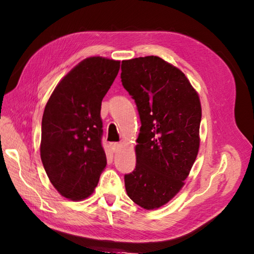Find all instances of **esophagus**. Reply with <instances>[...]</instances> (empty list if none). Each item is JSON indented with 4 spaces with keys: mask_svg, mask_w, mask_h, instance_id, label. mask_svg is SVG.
Listing matches in <instances>:
<instances>
[{
    "mask_svg": "<svg viewBox=\"0 0 254 254\" xmlns=\"http://www.w3.org/2000/svg\"><path fill=\"white\" fill-rule=\"evenodd\" d=\"M110 147H112L113 152H117L120 149L121 145L119 144V142H112V144H110Z\"/></svg>",
    "mask_w": 254,
    "mask_h": 254,
    "instance_id": "esophagus-1",
    "label": "esophagus"
}]
</instances>
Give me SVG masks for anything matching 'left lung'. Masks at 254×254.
Wrapping results in <instances>:
<instances>
[{
    "label": "left lung",
    "instance_id": "obj_1",
    "mask_svg": "<svg viewBox=\"0 0 254 254\" xmlns=\"http://www.w3.org/2000/svg\"><path fill=\"white\" fill-rule=\"evenodd\" d=\"M121 81L141 123L126 190L135 204L155 209L180 191L197 157L199 97L183 71L155 56L122 61Z\"/></svg>",
    "mask_w": 254,
    "mask_h": 254
}]
</instances>
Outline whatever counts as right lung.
<instances>
[{"instance_id": "1", "label": "right lung", "mask_w": 254, "mask_h": 254, "mask_svg": "<svg viewBox=\"0 0 254 254\" xmlns=\"http://www.w3.org/2000/svg\"><path fill=\"white\" fill-rule=\"evenodd\" d=\"M120 61L90 57L62 78L42 120L41 159L50 183L71 200L93 193L107 164L102 147V100Z\"/></svg>"}]
</instances>
